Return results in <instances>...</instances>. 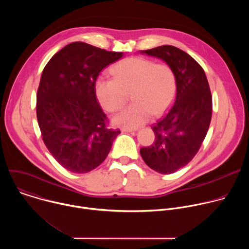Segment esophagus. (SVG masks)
<instances>
[{
	"label": "esophagus",
	"mask_w": 249,
	"mask_h": 249,
	"mask_svg": "<svg viewBox=\"0 0 249 249\" xmlns=\"http://www.w3.org/2000/svg\"><path fill=\"white\" fill-rule=\"evenodd\" d=\"M137 128H130V127H122L121 131L122 132H133V131H137Z\"/></svg>",
	"instance_id": "obj_1"
}]
</instances>
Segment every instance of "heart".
Wrapping results in <instances>:
<instances>
[{"label":"heart","mask_w":249,"mask_h":249,"mask_svg":"<svg viewBox=\"0 0 249 249\" xmlns=\"http://www.w3.org/2000/svg\"><path fill=\"white\" fill-rule=\"evenodd\" d=\"M112 78L99 77L94 92L101 107L109 113L119 111L131 93L134 103L114 118L118 125L137 127L146 123L153 114H162L172 103L177 88L173 70L165 64L131 57L115 64Z\"/></svg>","instance_id":"1"}]
</instances>
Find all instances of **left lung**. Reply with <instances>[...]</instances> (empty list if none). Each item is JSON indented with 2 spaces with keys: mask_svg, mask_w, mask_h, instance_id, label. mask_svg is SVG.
I'll return each mask as SVG.
<instances>
[{
  "mask_svg": "<svg viewBox=\"0 0 249 249\" xmlns=\"http://www.w3.org/2000/svg\"><path fill=\"white\" fill-rule=\"evenodd\" d=\"M163 60L176 76L173 106L153 127L155 141L140 154L161 174L185 166L198 153L212 118V94L203 68L186 52L171 45L142 51Z\"/></svg>",
  "mask_w": 249,
  "mask_h": 249,
  "instance_id": "obj_1",
  "label": "left lung"
}]
</instances>
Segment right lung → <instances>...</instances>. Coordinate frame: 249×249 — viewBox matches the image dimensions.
<instances>
[{
  "instance_id": "1",
  "label": "right lung",
  "mask_w": 249,
  "mask_h": 249,
  "mask_svg": "<svg viewBox=\"0 0 249 249\" xmlns=\"http://www.w3.org/2000/svg\"><path fill=\"white\" fill-rule=\"evenodd\" d=\"M122 56V52L73 42L58 51L43 70L36 96L38 125L50 154L71 172L96 168L120 133L107 127L94 83L103 68Z\"/></svg>"
}]
</instances>
